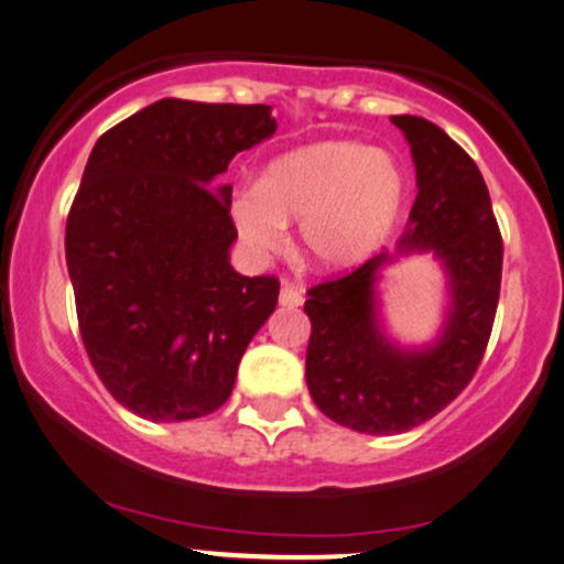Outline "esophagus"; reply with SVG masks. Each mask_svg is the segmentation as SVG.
<instances>
[{
    "mask_svg": "<svg viewBox=\"0 0 564 564\" xmlns=\"http://www.w3.org/2000/svg\"><path fill=\"white\" fill-rule=\"evenodd\" d=\"M278 302L283 304V307H300V304L304 302V296H302V291L296 289V286H283L281 289V296H278Z\"/></svg>",
    "mask_w": 564,
    "mask_h": 564,
    "instance_id": "obj_1",
    "label": "esophagus"
}]
</instances>
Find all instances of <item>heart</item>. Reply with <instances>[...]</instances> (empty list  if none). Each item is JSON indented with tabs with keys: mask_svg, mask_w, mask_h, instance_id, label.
Masks as SVG:
<instances>
[{
	"mask_svg": "<svg viewBox=\"0 0 564 564\" xmlns=\"http://www.w3.org/2000/svg\"><path fill=\"white\" fill-rule=\"evenodd\" d=\"M402 192V171L391 154L357 141H317L270 162L257 188L234 196L230 217L254 254L281 249L289 223H302L307 260L344 270L383 241Z\"/></svg>",
	"mask_w": 564,
	"mask_h": 564,
	"instance_id": "b5f03b06",
	"label": "heart"
}]
</instances>
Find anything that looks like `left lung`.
<instances>
[{
	"instance_id": "obj_1",
	"label": "left lung",
	"mask_w": 564,
	"mask_h": 564,
	"mask_svg": "<svg viewBox=\"0 0 564 564\" xmlns=\"http://www.w3.org/2000/svg\"><path fill=\"white\" fill-rule=\"evenodd\" d=\"M410 141L417 196L397 252H433L449 275V315L438 341L402 349L378 315L381 252L341 278L317 283L304 302L312 323L307 386L323 415L344 429L391 436L438 415L476 376L488 347L501 286V234L478 165L436 123L397 115Z\"/></svg>"
}]
</instances>
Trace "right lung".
<instances>
[{"label":"right lung","instance_id":"right-lung-1","mask_svg":"<svg viewBox=\"0 0 564 564\" xmlns=\"http://www.w3.org/2000/svg\"><path fill=\"white\" fill-rule=\"evenodd\" d=\"M268 105L160 99L99 135L65 228L86 355L152 423L226 404L278 304V278L236 273L228 162L275 133Z\"/></svg>","mask_w":564,"mask_h":564}]
</instances>
